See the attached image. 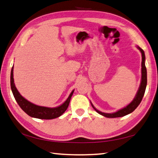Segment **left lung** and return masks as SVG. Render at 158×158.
Wrapping results in <instances>:
<instances>
[{"label": "left lung", "instance_id": "1", "mask_svg": "<svg viewBox=\"0 0 158 158\" xmlns=\"http://www.w3.org/2000/svg\"><path fill=\"white\" fill-rule=\"evenodd\" d=\"M137 48L140 51L141 54H142V64H141V65H142V69H141L142 76H141V82H140L139 89L138 90L136 96H135V98H134L133 100L131 101L130 104H129L127 106H125V108L121 109V110L115 112H113V113H105V112H102L101 111H99L94 107V106H93L92 104V103L91 102L93 108H94L95 110L99 114H101L107 118H116V117H123V116L130 114L131 112H132L135 109L138 107V105L140 104L141 101H142L144 92H145L147 83V69L145 67V63H144L145 62V55H144V52L142 48H140L139 46H137Z\"/></svg>", "mask_w": 158, "mask_h": 158}]
</instances>
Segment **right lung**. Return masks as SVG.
<instances>
[{"mask_svg":"<svg viewBox=\"0 0 158 158\" xmlns=\"http://www.w3.org/2000/svg\"><path fill=\"white\" fill-rule=\"evenodd\" d=\"M11 89L15 101L17 102L22 110L30 117L40 118V119H53L62 115L68 108L70 99L74 91V90H73L67 100L57 107L48 108L35 105L22 97L20 93L18 92V89H16L14 80V66L12 67L11 71Z\"/></svg>","mask_w":158,"mask_h":158,"instance_id":"1","label":"right lung"}]
</instances>
